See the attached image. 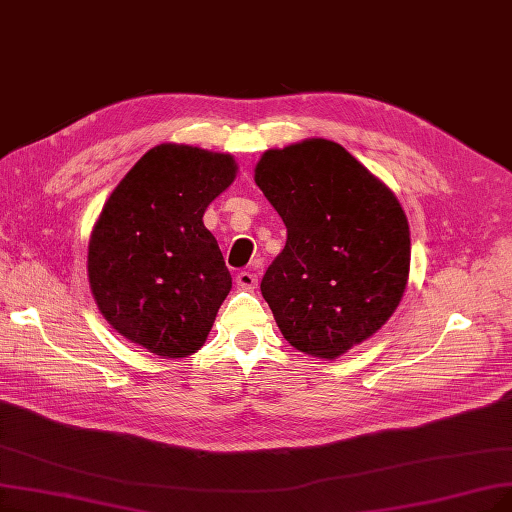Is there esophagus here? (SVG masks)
<instances>
[{
	"label": "esophagus",
	"instance_id": "esophagus-1",
	"mask_svg": "<svg viewBox=\"0 0 512 512\" xmlns=\"http://www.w3.org/2000/svg\"><path fill=\"white\" fill-rule=\"evenodd\" d=\"M236 282L240 289H246V291H253L257 287V276L253 272H240L236 276Z\"/></svg>",
	"mask_w": 512,
	"mask_h": 512
}]
</instances>
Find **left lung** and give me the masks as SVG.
<instances>
[{
    "mask_svg": "<svg viewBox=\"0 0 512 512\" xmlns=\"http://www.w3.org/2000/svg\"><path fill=\"white\" fill-rule=\"evenodd\" d=\"M255 183L287 225L285 249L261 280L280 333L299 352L342 356L401 304L411 261L403 206L327 139L268 149Z\"/></svg>",
    "mask_w": 512,
    "mask_h": 512,
    "instance_id": "left-lung-1",
    "label": "left lung"
}]
</instances>
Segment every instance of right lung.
Returning a JSON list of instances; mask_svg holds the SVG:
<instances>
[{
	"mask_svg": "<svg viewBox=\"0 0 512 512\" xmlns=\"http://www.w3.org/2000/svg\"><path fill=\"white\" fill-rule=\"evenodd\" d=\"M236 160L164 143L132 166L88 244L94 301L120 335L164 358L200 350L232 289L202 217L236 179Z\"/></svg>",
	"mask_w": 512,
	"mask_h": 512,
	"instance_id": "add662e5",
	"label": "right lung"
}]
</instances>
